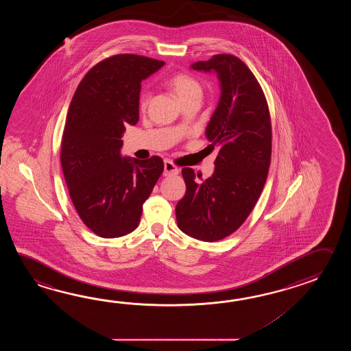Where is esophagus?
<instances>
[{
    "instance_id": "1",
    "label": "esophagus",
    "mask_w": 351,
    "mask_h": 351,
    "mask_svg": "<svg viewBox=\"0 0 351 351\" xmlns=\"http://www.w3.org/2000/svg\"><path fill=\"white\" fill-rule=\"evenodd\" d=\"M179 173V168L177 165H173L171 160H165V177H169V176H177Z\"/></svg>"
}]
</instances>
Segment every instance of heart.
I'll return each mask as SVG.
<instances>
[{
    "label": "heart",
    "mask_w": 351,
    "mask_h": 351,
    "mask_svg": "<svg viewBox=\"0 0 351 351\" xmlns=\"http://www.w3.org/2000/svg\"><path fill=\"white\" fill-rule=\"evenodd\" d=\"M169 88L180 101L193 97H202V86L194 77L186 74H176L168 80ZM149 93H143L141 97V108L145 109L149 103Z\"/></svg>",
    "instance_id": "obj_1"
}]
</instances>
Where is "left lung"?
I'll return each mask as SVG.
<instances>
[{"mask_svg": "<svg viewBox=\"0 0 351 351\" xmlns=\"http://www.w3.org/2000/svg\"><path fill=\"white\" fill-rule=\"evenodd\" d=\"M191 67L213 71L219 80V101L206 128L218 156L206 180L192 168L182 171L186 191L176 217L180 231L215 242L239 230L261 194L271 160V119L260 84L239 58L221 53Z\"/></svg>", "mask_w": 351, "mask_h": 351, "instance_id": "obj_1", "label": "left lung"}]
</instances>
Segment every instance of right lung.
Returning a JSON list of instances; mask_svg holds the SVG:
<instances>
[{
  "label": "right lung",
  "instance_id": "1",
  "mask_svg": "<svg viewBox=\"0 0 351 351\" xmlns=\"http://www.w3.org/2000/svg\"><path fill=\"white\" fill-rule=\"evenodd\" d=\"M163 65L133 53L103 60L84 76L69 106L62 172L77 215L103 239L134 231L165 169L157 156L139 160L120 153L127 123L139 120L141 82Z\"/></svg>",
  "mask_w": 351,
  "mask_h": 351
}]
</instances>
